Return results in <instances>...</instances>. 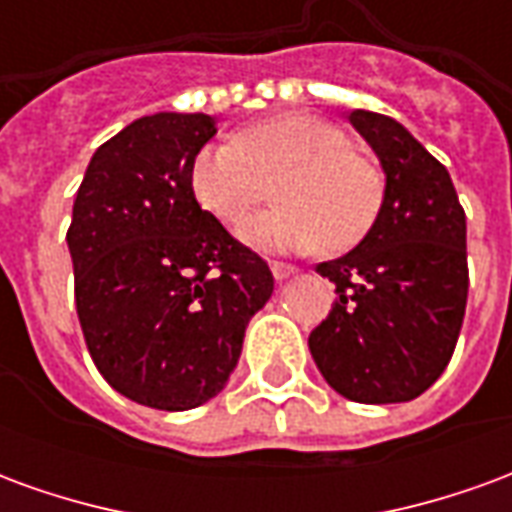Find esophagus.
Listing matches in <instances>:
<instances>
[{
    "label": "esophagus",
    "instance_id": "1",
    "mask_svg": "<svg viewBox=\"0 0 512 512\" xmlns=\"http://www.w3.org/2000/svg\"><path fill=\"white\" fill-rule=\"evenodd\" d=\"M271 271H274V279H277V282H285V279H290L293 274H299V271L293 266H288V263H271Z\"/></svg>",
    "mask_w": 512,
    "mask_h": 512
}]
</instances>
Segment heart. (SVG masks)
<instances>
[{
    "instance_id": "b5f03b06",
    "label": "heart",
    "mask_w": 512,
    "mask_h": 512,
    "mask_svg": "<svg viewBox=\"0 0 512 512\" xmlns=\"http://www.w3.org/2000/svg\"><path fill=\"white\" fill-rule=\"evenodd\" d=\"M277 208L241 224V241L260 252H307L323 241L348 249L370 230L381 178L351 150L340 128L310 115H285L246 128L235 142L205 145L191 167L202 208L235 224L277 180Z\"/></svg>"
}]
</instances>
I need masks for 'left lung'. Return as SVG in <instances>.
<instances>
[{"label":"left lung","instance_id":"1","mask_svg":"<svg viewBox=\"0 0 512 512\" xmlns=\"http://www.w3.org/2000/svg\"><path fill=\"white\" fill-rule=\"evenodd\" d=\"M348 120L381 161L384 200L365 238L318 266L337 299L310 354L348 400L406 403L444 373L461 334L466 213L450 172L397 120L365 109Z\"/></svg>","mask_w":512,"mask_h":512}]
</instances>
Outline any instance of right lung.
I'll return each instance as SVG.
<instances>
[{"instance_id":"right-lung-1","label":"right lung","mask_w":512,"mask_h":512,"mask_svg":"<svg viewBox=\"0 0 512 512\" xmlns=\"http://www.w3.org/2000/svg\"><path fill=\"white\" fill-rule=\"evenodd\" d=\"M213 134L202 112L139 117L95 150L73 202L87 351L139 406L189 411L219 395L274 293L266 260L194 197L191 167Z\"/></svg>"}]
</instances>
